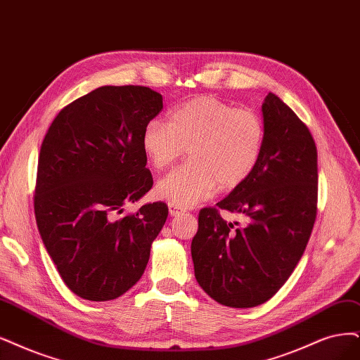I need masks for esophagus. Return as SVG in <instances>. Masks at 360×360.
<instances>
[{
    "label": "esophagus",
    "mask_w": 360,
    "mask_h": 360,
    "mask_svg": "<svg viewBox=\"0 0 360 360\" xmlns=\"http://www.w3.org/2000/svg\"><path fill=\"white\" fill-rule=\"evenodd\" d=\"M182 209L181 207H178V206H175V205H169V215L170 217H176V215H179V214H182Z\"/></svg>",
    "instance_id": "obj_1"
}]
</instances>
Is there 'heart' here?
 <instances>
[{
	"instance_id": "b5f03b06",
	"label": "heart",
	"mask_w": 360,
	"mask_h": 360,
	"mask_svg": "<svg viewBox=\"0 0 360 360\" xmlns=\"http://www.w3.org/2000/svg\"><path fill=\"white\" fill-rule=\"evenodd\" d=\"M142 150L154 169L169 167L187 148L190 160L160 179L158 197L190 207L221 190L242 185L257 169L265 145L262 117L250 108L212 96L178 106L169 123L151 120L142 130Z\"/></svg>"
}]
</instances>
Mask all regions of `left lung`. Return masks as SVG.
<instances>
[{"label":"left lung","mask_w":360,"mask_h":360,"mask_svg":"<svg viewBox=\"0 0 360 360\" xmlns=\"http://www.w3.org/2000/svg\"><path fill=\"white\" fill-rule=\"evenodd\" d=\"M265 145L254 173L215 207L198 214L191 243L198 285L217 302L250 309L269 301L295 270L316 221L317 150L298 115L269 93ZM219 210L240 213L237 228Z\"/></svg>","instance_id":"8db88e82"}]
</instances>
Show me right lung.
Segmentation results:
<instances>
[{
	"label": "right lung",
	"instance_id": "1",
	"mask_svg": "<svg viewBox=\"0 0 360 360\" xmlns=\"http://www.w3.org/2000/svg\"><path fill=\"white\" fill-rule=\"evenodd\" d=\"M163 110L143 86H102L53 120L38 158L34 210L43 243L65 285L89 301H110L135 285L169 209L143 205L153 187L142 130Z\"/></svg>",
	"mask_w": 360,
	"mask_h": 360
}]
</instances>
